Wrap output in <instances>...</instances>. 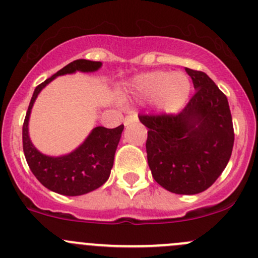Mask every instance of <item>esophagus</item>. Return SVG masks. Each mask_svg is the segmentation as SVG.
Segmentation results:
<instances>
[{
	"mask_svg": "<svg viewBox=\"0 0 258 258\" xmlns=\"http://www.w3.org/2000/svg\"><path fill=\"white\" fill-rule=\"evenodd\" d=\"M137 119H139V117H137L136 113L130 114V116H127L126 118L123 119V124L124 126H128V124L132 123V122H137Z\"/></svg>",
	"mask_w": 258,
	"mask_h": 258,
	"instance_id": "34e87169",
	"label": "esophagus"
}]
</instances>
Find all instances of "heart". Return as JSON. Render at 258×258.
<instances>
[{
	"label": "heart",
	"instance_id": "obj_1",
	"mask_svg": "<svg viewBox=\"0 0 258 258\" xmlns=\"http://www.w3.org/2000/svg\"><path fill=\"white\" fill-rule=\"evenodd\" d=\"M189 90L191 83L188 77L182 72L155 71L140 75L130 81L124 98L140 102L155 100L160 110L173 112L186 102Z\"/></svg>",
	"mask_w": 258,
	"mask_h": 258
}]
</instances>
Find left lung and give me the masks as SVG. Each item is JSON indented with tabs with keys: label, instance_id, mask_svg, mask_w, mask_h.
Returning a JSON list of instances; mask_svg holds the SVG:
<instances>
[{
	"label": "left lung",
	"instance_id": "8db88e82",
	"mask_svg": "<svg viewBox=\"0 0 258 258\" xmlns=\"http://www.w3.org/2000/svg\"><path fill=\"white\" fill-rule=\"evenodd\" d=\"M186 72L196 92L181 112L139 118L148 128L146 152L155 181L173 194L196 195L227 166L235 132L225 93L205 72Z\"/></svg>",
	"mask_w": 258,
	"mask_h": 258
}]
</instances>
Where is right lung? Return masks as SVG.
<instances>
[{"instance_id":"right-lung-1","label":"right lung","mask_w":258,"mask_h":258,"mask_svg":"<svg viewBox=\"0 0 258 258\" xmlns=\"http://www.w3.org/2000/svg\"><path fill=\"white\" fill-rule=\"evenodd\" d=\"M102 66L101 62L76 59L35 88L22 127V144L26 161L36 178L51 191L64 196H80L102 186L110 177L114 152L123 124L116 128L98 126L92 130L80 147L69 155L51 157L37 151L28 136V119L35 100L46 85L57 76L76 71L93 72Z\"/></svg>"}]
</instances>
